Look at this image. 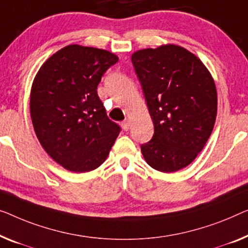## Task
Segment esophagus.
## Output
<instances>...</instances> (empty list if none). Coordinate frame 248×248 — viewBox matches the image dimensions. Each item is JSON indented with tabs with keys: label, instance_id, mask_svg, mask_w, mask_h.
<instances>
[{
	"label": "esophagus",
	"instance_id": "esophagus-1",
	"mask_svg": "<svg viewBox=\"0 0 248 248\" xmlns=\"http://www.w3.org/2000/svg\"><path fill=\"white\" fill-rule=\"evenodd\" d=\"M121 127H123V129H124V131H128L129 128H130V123H129V120L124 121V123L121 124Z\"/></svg>",
	"mask_w": 248,
	"mask_h": 248
}]
</instances>
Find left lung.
Wrapping results in <instances>:
<instances>
[{"mask_svg": "<svg viewBox=\"0 0 248 248\" xmlns=\"http://www.w3.org/2000/svg\"><path fill=\"white\" fill-rule=\"evenodd\" d=\"M155 131L141 145L147 164L172 172L186 167L206 145L217 114V92L199 59L182 46H161L131 57Z\"/></svg>", "mask_w": 248, "mask_h": 248, "instance_id": "1", "label": "left lung"}]
</instances>
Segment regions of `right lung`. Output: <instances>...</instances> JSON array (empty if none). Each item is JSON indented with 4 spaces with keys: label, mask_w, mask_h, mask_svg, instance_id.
<instances>
[{
    "label": "right lung",
    "mask_w": 248,
    "mask_h": 248,
    "mask_svg": "<svg viewBox=\"0 0 248 248\" xmlns=\"http://www.w3.org/2000/svg\"><path fill=\"white\" fill-rule=\"evenodd\" d=\"M117 62L109 51L72 44L47 59L33 81L30 112L36 137L70 171L98 168L121 131L97 92L102 76Z\"/></svg>",
    "instance_id": "add662e5"
}]
</instances>
